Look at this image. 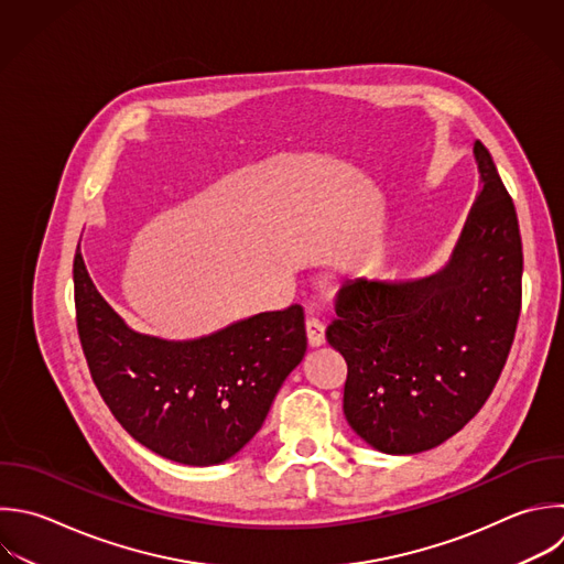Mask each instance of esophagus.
<instances>
[{
	"mask_svg": "<svg viewBox=\"0 0 564 564\" xmlns=\"http://www.w3.org/2000/svg\"><path fill=\"white\" fill-rule=\"evenodd\" d=\"M324 322L319 319V317H308L306 319V337H308V344L313 346V348H317V346H324V341H326V335H324Z\"/></svg>",
	"mask_w": 564,
	"mask_h": 564,
	"instance_id": "34e87169",
	"label": "esophagus"
}]
</instances>
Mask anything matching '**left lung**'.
Returning a JSON list of instances; mask_svg holds the SVG:
<instances>
[{"label":"left lung","instance_id":"left-lung-1","mask_svg":"<svg viewBox=\"0 0 564 564\" xmlns=\"http://www.w3.org/2000/svg\"><path fill=\"white\" fill-rule=\"evenodd\" d=\"M480 185L449 262L421 280L339 289L328 344L346 359L344 414L372 447L416 454L482 408L513 344L522 300L516 207L487 148Z\"/></svg>","mask_w":564,"mask_h":564}]
</instances>
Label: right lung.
<instances>
[{"label": "right lung", "instance_id": "obj_1", "mask_svg": "<svg viewBox=\"0 0 564 564\" xmlns=\"http://www.w3.org/2000/svg\"><path fill=\"white\" fill-rule=\"evenodd\" d=\"M73 275L77 330L99 394L128 434L176 463L214 465L240 452L306 352L300 304L167 341L126 326L79 251Z\"/></svg>", "mask_w": 564, "mask_h": 564}]
</instances>
